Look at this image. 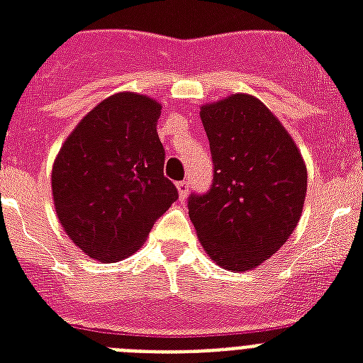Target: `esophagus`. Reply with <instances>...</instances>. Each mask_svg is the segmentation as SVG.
Returning a JSON list of instances; mask_svg holds the SVG:
<instances>
[{"label": "esophagus", "instance_id": "34e87169", "mask_svg": "<svg viewBox=\"0 0 363 363\" xmlns=\"http://www.w3.org/2000/svg\"><path fill=\"white\" fill-rule=\"evenodd\" d=\"M177 188H179V196H181V199H184L188 194V188H190V182L181 181L179 184H177Z\"/></svg>", "mask_w": 363, "mask_h": 363}]
</instances>
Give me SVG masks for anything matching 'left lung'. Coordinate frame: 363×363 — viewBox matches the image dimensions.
<instances>
[{"instance_id": "obj_1", "label": "left lung", "mask_w": 363, "mask_h": 363, "mask_svg": "<svg viewBox=\"0 0 363 363\" xmlns=\"http://www.w3.org/2000/svg\"><path fill=\"white\" fill-rule=\"evenodd\" d=\"M199 115L215 171L209 190L188 198V215L211 259L252 269L298 226L307 167L284 125L254 96L232 94Z\"/></svg>"}]
</instances>
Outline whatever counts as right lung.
I'll return each mask as SVG.
<instances>
[{"label": "right lung", "instance_id": "obj_1", "mask_svg": "<svg viewBox=\"0 0 363 363\" xmlns=\"http://www.w3.org/2000/svg\"><path fill=\"white\" fill-rule=\"evenodd\" d=\"M160 111L148 96L115 94L77 124L54 160L56 216L90 258L116 262L135 252L179 198L164 177Z\"/></svg>", "mask_w": 363, "mask_h": 363}]
</instances>
